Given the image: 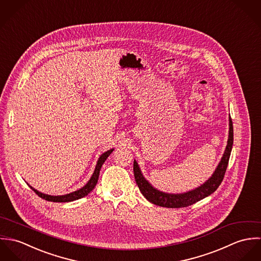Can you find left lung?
<instances>
[{
    "label": "left lung",
    "instance_id": "1",
    "mask_svg": "<svg viewBox=\"0 0 261 261\" xmlns=\"http://www.w3.org/2000/svg\"><path fill=\"white\" fill-rule=\"evenodd\" d=\"M233 145V124L232 119L229 116V136L227 141V146L224 151L223 156L217 166L213 175L200 187L182 194H169L156 190L151 186L145 179L142 174V171L136 161H134V175L136 182L142 194L149 200L150 203L166 207V208H183L195 204L196 202L208 197L214 193L221 182L223 181L224 175L228 166L231 149Z\"/></svg>",
    "mask_w": 261,
    "mask_h": 261
}]
</instances>
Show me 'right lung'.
Instances as JSON below:
<instances>
[{
    "label": "right lung",
    "mask_w": 261,
    "mask_h": 261,
    "mask_svg": "<svg viewBox=\"0 0 261 261\" xmlns=\"http://www.w3.org/2000/svg\"><path fill=\"white\" fill-rule=\"evenodd\" d=\"M113 151V149H110L106 152H103L98 161H97V164H96V167H95V170L90 178V180L87 182V184L85 186L82 187L81 189L74 191L72 193H69V194H66V195H62V196H51V195H46V194H43L41 192L37 191L36 189H34L33 187L30 186V188L37 194L39 197H41L42 199H45L47 201H51V202H60V203H63V202H71V201H74V200H78L80 198H83L85 196H87L93 189L95 185L97 184V180H98V176H99V172H100V169H101V166L103 165V163L106 162V160L109 158V155L112 153Z\"/></svg>",
    "instance_id": "obj_1"
}]
</instances>
